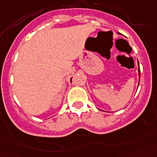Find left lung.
<instances>
[{"label": "left lung", "instance_id": "obj_1", "mask_svg": "<svg viewBox=\"0 0 157 157\" xmlns=\"http://www.w3.org/2000/svg\"><path fill=\"white\" fill-rule=\"evenodd\" d=\"M138 74H139V81H140V68H138Z\"/></svg>", "mask_w": 157, "mask_h": 157}]
</instances>
